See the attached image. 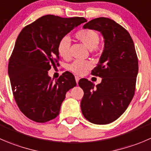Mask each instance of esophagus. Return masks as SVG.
<instances>
[{
    "label": "esophagus",
    "instance_id": "1",
    "mask_svg": "<svg viewBox=\"0 0 151 151\" xmlns=\"http://www.w3.org/2000/svg\"><path fill=\"white\" fill-rule=\"evenodd\" d=\"M75 80H76V83H77V84H78V82H79V80H80V77H75Z\"/></svg>",
    "mask_w": 151,
    "mask_h": 151
}]
</instances>
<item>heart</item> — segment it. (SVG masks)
<instances>
[{"instance_id": "b5f03b06", "label": "heart", "mask_w": 151, "mask_h": 151, "mask_svg": "<svg viewBox=\"0 0 151 151\" xmlns=\"http://www.w3.org/2000/svg\"><path fill=\"white\" fill-rule=\"evenodd\" d=\"M76 38L83 43L88 49L92 50L96 47L99 42V35L97 32L92 29H83L77 32L75 35ZM69 46L70 40L68 37H64L58 43V52L60 56L63 59L67 60L69 58ZM91 67L90 63L86 61H74L69 66V69L74 74L82 75L88 69Z\"/></svg>"}]
</instances>
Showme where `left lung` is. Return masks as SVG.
<instances>
[{
    "label": "left lung",
    "mask_w": 151,
    "mask_h": 151,
    "mask_svg": "<svg viewBox=\"0 0 151 151\" xmlns=\"http://www.w3.org/2000/svg\"><path fill=\"white\" fill-rule=\"evenodd\" d=\"M83 28L100 32L104 49L92 70L101 83L95 86L86 79L79 81L84 91L82 113L89 122L105 125L117 119L134 97L139 69L135 46L128 31L110 18L93 19Z\"/></svg>",
    "instance_id": "left-lung-1"
}]
</instances>
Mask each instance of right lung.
Returning a JSON list of instances; mask_svg holds the SVG:
<instances>
[{
  "instance_id": "1",
  "label": "right lung",
  "mask_w": 151,
  "mask_h": 151,
  "mask_svg": "<svg viewBox=\"0 0 151 151\" xmlns=\"http://www.w3.org/2000/svg\"><path fill=\"white\" fill-rule=\"evenodd\" d=\"M87 21L84 17L64 18L48 14L25 26L16 40L8 66L13 95L21 112L36 122L55 119L75 78L65 71L55 83L51 66L59 65L58 43L71 30Z\"/></svg>"
}]
</instances>
